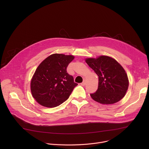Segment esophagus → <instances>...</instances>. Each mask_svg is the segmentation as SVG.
Returning <instances> with one entry per match:
<instances>
[{
  "label": "esophagus",
  "mask_w": 149,
  "mask_h": 149,
  "mask_svg": "<svg viewBox=\"0 0 149 149\" xmlns=\"http://www.w3.org/2000/svg\"><path fill=\"white\" fill-rule=\"evenodd\" d=\"M86 79H84V80H83V82L81 83V85H82V86H84L85 85H86Z\"/></svg>",
  "instance_id": "34e87169"
}]
</instances>
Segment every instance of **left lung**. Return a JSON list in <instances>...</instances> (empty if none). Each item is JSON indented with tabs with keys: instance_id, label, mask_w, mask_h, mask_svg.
<instances>
[{
	"instance_id": "1",
	"label": "left lung",
	"mask_w": 149,
	"mask_h": 149,
	"mask_svg": "<svg viewBox=\"0 0 149 149\" xmlns=\"http://www.w3.org/2000/svg\"><path fill=\"white\" fill-rule=\"evenodd\" d=\"M86 61L98 77V89L90 94L91 98L103 104H111L121 100L128 89L129 79L120 63L107 56L87 58Z\"/></svg>"
}]
</instances>
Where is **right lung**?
<instances>
[{
	"mask_svg": "<svg viewBox=\"0 0 149 149\" xmlns=\"http://www.w3.org/2000/svg\"><path fill=\"white\" fill-rule=\"evenodd\" d=\"M74 58L72 55L55 54L40 63L31 82L32 96L39 104L53 108L69 98L78 85L67 71Z\"/></svg>",
	"mask_w": 149,
	"mask_h": 149,
	"instance_id": "right-lung-1",
	"label": "right lung"
}]
</instances>
